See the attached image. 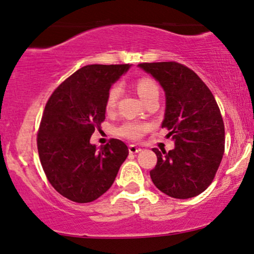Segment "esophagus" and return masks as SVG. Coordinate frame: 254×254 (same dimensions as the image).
<instances>
[{
    "instance_id": "34e87169",
    "label": "esophagus",
    "mask_w": 254,
    "mask_h": 254,
    "mask_svg": "<svg viewBox=\"0 0 254 254\" xmlns=\"http://www.w3.org/2000/svg\"><path fill=\"white\" fill-rule=\"evenodd\" d=\"M139 151H142V149L137 145H130L129 146V152L130 154H138Z\"/></svg>"
}]
</instances>
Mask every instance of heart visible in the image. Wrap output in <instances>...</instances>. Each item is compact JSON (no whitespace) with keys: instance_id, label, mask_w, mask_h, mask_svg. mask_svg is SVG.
Instances as JSON below:
<instances>
[{"instance_id":"obj_1","label":"heart","mask_w":254,"mask_h":254,"mask_svg":"<svg viewBox=\"0 0 254 254\" xmlns=\"http://www.w3.org/2000/svg\"><path fill=\"white\" fill-rule=\"evenodd\" d=\"M136 90L140 99L146 103L154 98H158L160 91H158V86L152 79L150 78H140L139 80L136 82ZM121 96V87L114 86L109 91L108 98H106V110L111 111L115 109L116 104L118 102V98ZM149 130V125L145 123H140V122H127L124 123L122 127L117 129V133L119 136L124 137V138L130 140L139 139L146 131Z\"/></svg>"}]
</instances>
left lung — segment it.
Wrapping results in <instances>:
<instances>
[{
    "instance_id": "8db88e82",
    "label": "left lung",
    "mask_w": 254,
    "mask_h": 254,
    "mask_svg": "<svg viewBox=\"0 0 254 254\" xmlns=\"http://www.w3.org/2000/svg\"><path fill=\"white\" fill-rule=\"evenodd\" d=\"M139 68L158 81L166 94L162 127L170 130L175 148L154 149V185L175 198L201 194L214 179L225 151V127L215 98L188 67L177 63H144Z\"/></svg>"
}]
</instances>
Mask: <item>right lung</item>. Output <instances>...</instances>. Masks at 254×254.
<instances>
[{
	"mask_svg": "<svg viewBox=\"0 0 254 254\" xmlns=\"http://www.w3.org/2000/svg\"><path fill=\"white\" fill-rule=\"evenodd\" d=\"M131 65H87L67 78L48 99L38 133V151L48 181L63 196L92 202L114 183L129 150L111 139H90L105 119L106 98Z\"/></svg>",
	"mask_w": 254,
	"mask_h": 254,
	"instance_id": "1",
	"label": "right lung"
}]
</instances>
